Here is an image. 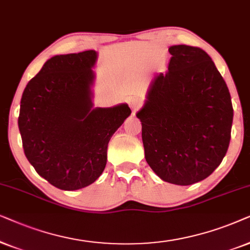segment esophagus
Listing matches in <instances>:
<instances>
[{
	"label": "esophagus",
	"mask_w": 250,
	"mask_h": 250,
	"mask_svg": "<svg viewBox=\"0 0 250 250\" xmlns=\"http://www.w3.org/2000/svg\"><path fill=\"white\" fill-rule=\"evenodd\" d=\"M129 106H130L132 111L135 112L136 109H138L142 106V101L139 98H136V97L131 98L130 101H129Z\"/></svg>",
	"instance_id": "obj_1"
}]
</instances>
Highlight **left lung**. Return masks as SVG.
I'll use <instances>...</instances> for the list:
<instances>
[{"mask_svg": "<svg viewBox=\"0 0 250 250\" xmlns=\"http://www.w3.org/2000/svg\"><path fill=\"white\" fill-rule=\"evenodd\" d=\"M168 72L152 82L137 118L145 159L165 182L191 185L207 178L228 152L233 107L208 53L172 45Z\"/></svg>", "mask_w": 250, "mask_h": 250, "instance_id": "obj_1", "label": "left lung"}]
</instances>
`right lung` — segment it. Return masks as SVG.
<instances>
[{"instance_id": "right-lung-1", "label": "right lung", "mask_w": 250, "mask_h": 250, "mask_svg": "<svg viewBox=\"0 0 250 250\" xmlns=\"http://www.w3.org/2000/svg\"><path fill=\"white\" fill-rule=\"evenodd\" d=\"M96 58L94 50L55 56L22 92L18 127L26 158L65 191L85 188L102 175L109 139L131 113L127 104L92 108Z\"/></svg>"}]
</instances>
